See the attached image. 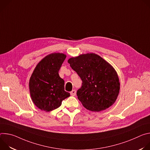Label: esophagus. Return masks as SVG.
Segmentation results:
<instances>
[{
	"label": "esophagus",
	"instance_id": "esophagus-1",
	"mask_svg": "<svg viewBox=\"0 0 150 150\" xmlns=\"http://www.w3.org/2000/svg\"><path fill=\"white\" fill-rule=\"evenodd\" d=\"M71 95L72 96H75L76 95V91L75 90H73L71 93H70Z\"/></svg>",
	"mask_w": 150,
	"mask_h": 150
}]
</instances>
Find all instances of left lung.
Masks as SVG:
<instances>
[{
    "mask_svg": "<svg viewBox=\"0 0 150 150\" xmlns=\"http://www.w3.org/2000/svg\"><path fill=\"white\" fill-rule=\"evenodd\" d=\"M68 62L82 81L76 94L85 108L100 112L115 103L119 93L120 82L110 64L95 53L81 54Z\"/></svg>",
    "mask_w": 150,
    "mask_h": 150,
    "instance_id": "1",
    "label": "left lung"
}]
</instances>
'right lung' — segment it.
I'll return each mask as SVG.
<instances>
[{
    "instance_id": "1",
    "label": "right lung",
    "mask_w": 150,
    "mask_h": 150,
    "mask_svg": "<svg viewBox=\"0 0 150 150\" xmlns=\"http://www.w3.org/2000/svg\"><path fill=\"white\" fill-rule=\"evenodd\" d=\"M67 56L54 53L42 59L35 68L29 82L31 99L41 110L52 111L70 96L65 91V81L59 76V71Z\"/></svg>"
}]
</instances>
